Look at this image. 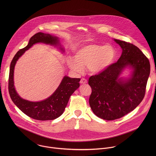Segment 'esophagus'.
<instances>
[{
  "instance_id": "esophagus-1",
  "label": "esophagus",
  "mask_w": 156,
  "mask_h": 156,
  "mask_svg": "<svg viewBox=\"0 0 156 156\" xmlns=\"http://www.w3.org/2000/svg\"><path fill=\"white\" fill-rule=\"evenodd\" d=\"M80 83L81 84H86L87 83V80L85 79H84V78H82L81 80H80Z\"/></svg>"
}]
</instances>
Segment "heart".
<instances>
[{
    "instance_id": "obj_1",
    "label": "heart",
    "mask_w": 156,
    "mask_h": 156,
    "mask_svg": "<svg viewBox=\"0 0 156 156\" xmlns=\"http://www.w3.org/2000/svg\"><path fill=\"white\" fill-rule=\"evenodd\" d=\"M115 56V50L111 45L91 44L75 50L73 57H67L66 62L74 73H82L86 66L89 73L98 74L110 67Z\"/></svg>"
}]
</instances>
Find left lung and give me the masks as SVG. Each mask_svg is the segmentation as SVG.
Instances as JSON below:
<instances>
[{
    "mask_svg": "<svg viewBox=\"0 0 156 156\" xmlns=\"http://www.w3.org/2000/svg\"><path fill=\"white\" fill-rule=\"evenodd\" d=\"M113 40L122 48L120 58L102 73L90 76L88 81L92 89L89 100L92 111L109 121L124 116L140 103L150 73L149 60L138 47ZM126 69L131 70L127 78L121 76Z\"/></svg>",
    "mask_w": 156,
    "mask_h": 156,
    "instance_id": "8db88e82",
    "label": "left lung"
}]
</instances>
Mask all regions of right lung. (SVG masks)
<instances>
[{
    "instance_id": "1",
    "label": "right lung",
    "mask_w": 156,
    "mask_h": 156,
    "mask_svg": "<svg viewBox=\"0 0 156 156\" xmlns=\"http://www.w3.org/2000/svg\"><path fill=\"white\" fill-rule=\"evenodd\" d=\"M40 43L56 47L62 53L65 51L58 37L43 32L35 34L30 38L28 44L17 51L11 61L8 82L9 93L15 105L28 116L40 121L53 120L63 113L70 96L80 87V79L65 76L56 90L50 97L40 101H30L22 98L14 86V73L16 64L26 50Z\"/></svg>"
}]
</instances>
